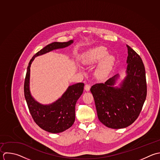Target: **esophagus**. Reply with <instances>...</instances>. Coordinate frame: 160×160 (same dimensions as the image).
<instances>
[{
    "label": "esophagus",
    "mask_w": 160,
    "mask_h": 160,
    "mask_svg": "<svg viewBox=\"0 0 160 160\" xmlns=\"http://www.w3.org/2000/svg\"><path fill=\"white\" fill-rule=\"evenodd\" d=\"M90 89V85L89 84H86L85 85V90L87 91V92H88Z\"/></svg>",
    "instance_id": "esophagus-1"
}]
</instances>
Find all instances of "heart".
Segmentation results:
<instances>
[{
	"mask_svg": "<svg viewBox=\"0 0 160 160\" xmlns=\"http://www.w3.org/2000/svg\"><path fill=\"white\" fill-rule=\"evenodd\" d=\"M108 51L104 47H98L86 52L82 58V62L85 65H90L104 58L100 63L97 69V75L100 78H105L110 72L113 65L115 58L112 55H107Z\"/></svg>",
	"mask_w": 160,
	"mask_h": 160,
	"instance_id": "obj_1",
	"label": "heart"
}]
</instances>
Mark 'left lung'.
I'll list each match as a JSON object with an SVG mask.
<instances>
[{
  "label": "left lung",
  "instance_id": "left-lung-1",
  "mask_svg": "<svg viewBox=\"0 0 160 160\" xmlns=\"http://www.w3.org/2000/svg\"><path fill=\"white\" fill-rule=\"evenodd\" d=\"M127 47V75L120 87H113L119 77L116 75L105 83H96L90 88L99 120L113 129L126 128L137 119L147 94L143 61L134 50Z\"/></svg>",
  "mask_w": 160,
  "mask_h": 160
}]
</instances>
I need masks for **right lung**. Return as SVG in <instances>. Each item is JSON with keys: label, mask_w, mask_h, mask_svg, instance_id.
I'll return each instance as SVG.
<instances>
[{"label": "right lung", "mask_w": 160, "mask_h": 160, "mask_svg": "<svg viewBox=\"0 0 160 160\" xmlns=\"http://www.w3.org/2000/svg\"><path fill=\"white\" fill-rule=\"evenodd\" d=\"M73 40L67 42H53L36 53L28 63L24 82V96L29 112L36 124L42 129L52 133L62 132L72 126L75 119V105L82 95L84 83H78L68 87L63 95L55 102L43 105L37 102L29 90L30 67L35 57L57 48L70 45Z\"/></svg>", "instance_id": "obj_1"}]
</instances>
